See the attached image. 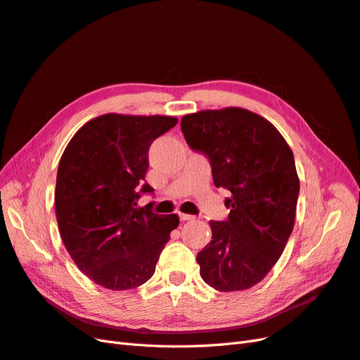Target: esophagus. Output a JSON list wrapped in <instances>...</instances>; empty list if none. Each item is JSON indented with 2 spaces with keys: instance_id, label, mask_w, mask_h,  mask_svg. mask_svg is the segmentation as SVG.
I'll return each mask as SVG.
<instances>
[{
  "instance_id": "34e87169",
  "label": "esophagus",
  "mask_w": 360,
  "mask_h": 360,
  "mask_svg": "<svg viewBox=\"0 0 360 360\" xmlns=\"http://www.w3.org/2000/svg\"><path fill=\"white\" fill-rule=\"evenodd\" d=\"M179 217H180V221H181V222H186V221H192V219H193V216H191V214H184V213H179Z\"/></svg>"
}]
</instances>
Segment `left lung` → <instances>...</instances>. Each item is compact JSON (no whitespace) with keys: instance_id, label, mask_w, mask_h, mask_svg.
Segmentation results:
<instances>
[{"instance_id":"obj_1","label":"left lung","mask_w":360,"mask_h":360,"mask_svg":"<svg viewBox=\"0 0 360 360\" xmlns=\"http://www.w3.org/2000/svg\"><path fill=\"white\" fill-rule=\"evenodd\" d=\"M193 151L210 162L216 188L230 191V214L212 221V240L197 255L205 284L240 291L263 279L282 255L294 226L299 177L278 129L242 108L181 118Z\"/></svg>"}]
</instances>
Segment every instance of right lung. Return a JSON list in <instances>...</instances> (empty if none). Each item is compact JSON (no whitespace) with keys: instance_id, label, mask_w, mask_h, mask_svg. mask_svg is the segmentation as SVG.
<instances>
[{"instance_id":"1","label":"right lung","mask_w":360,"mask_h":360,"mask_svg":"<svg viewBox=\"0 0 360 360\" xmlns=\"http://www.w3.org/2000/svg\"><path fill=\"white\" fill-rule=\"evenodd\" d=\"M177 124L176 117L105 114L84 124L60 159L56 212L63 243L75 264L108 290L143 285L155 274L177 214L153 213L141 195L148 148Z\"/></svg>"}]
</instances>
